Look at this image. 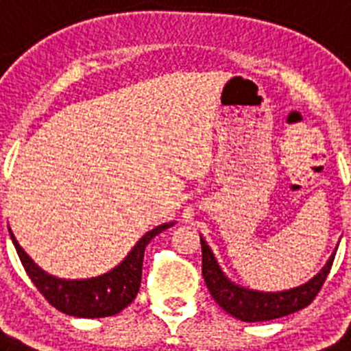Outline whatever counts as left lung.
I'll list each match as a JSON object with an SVG mask.
<instances>
[{
  "label": "left lung",
  "instance_id": "left-lung-1",
  "mask_svg": "<svg viewBox=\"0 0 351 351\" xmlns=\"http://www.w3.org/2000/svg\"><path fill=\"white\" fill-rule=\"evenodd\" d=\"M202 273L205 278L212 298L216 300L223 311L241 321H269L276 317H284L287 314L298 312L305 308L312 300L316 298L319 289L325 284L326 276L332 269V262L335 257V250L328 262L321 267L316 276L305 284L293 287L289 291H278V293H264V291H253L234 284L228 276L221 271L216 257L208 244L202 235Z\"/></svg>",
  "mask_w": 351,
  "mask_h": 351
}]
</instances>
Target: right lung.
Instances as JSON below:
<instances>
[{"label":"right lung","instance_id":"1","mask_svg":"<svg viewBox=\"0 0 351 351\" xmlns=\"http://www.w3.org/2000/svg\"><path fill=\"white\" fill-rule=\"evenodd\" d=\"M173 225L175 223H164L146 232L126 255L125 261H121L114 269L85 280H64L48 275L26 255L12 232L10 237L25 271L53 307L76 317H107L114 316L134 302L143 278L144 250L155 235Z\"/></svg>","mask_w":351,"mask_h":351}]
</instances>
